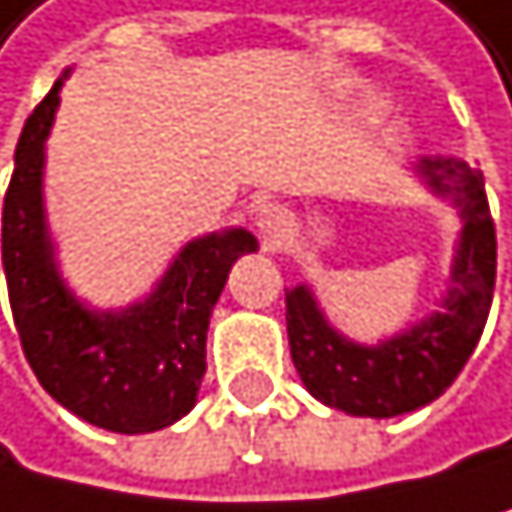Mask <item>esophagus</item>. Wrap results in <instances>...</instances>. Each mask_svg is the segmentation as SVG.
I'll return each mask as SVG.
<instances>
[{
  "mask_svg": "<svg viewBox=\"0 0 512 512\" xmlns=\"http://www.w3.org/2000/svg\"><path fill=\"white\" fill-rule=\"evenodd\" d=\"M254 226H258V232H261V238L267 245H277L280 238L286 235V229H290V216H286L283 206L264 203L258 210V216H254Z\"/></svg>",
  "mask_w": 512,
  "mask_h": 512,
  "instance_id": "34e87169",
  "label": "esophagus"
}]
</instances>
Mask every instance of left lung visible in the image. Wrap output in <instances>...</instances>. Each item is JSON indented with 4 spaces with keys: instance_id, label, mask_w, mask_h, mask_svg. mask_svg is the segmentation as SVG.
Segmentation results:
<instances>
[{
    "instance_id": "obj_1",
    "label": "left lung",
    "mask_w": 512,
    "mask_h": 512,
    "mask_svg": "<svg viewBox=\"0 0 512 512\" xmlns=\"http://www.w3.org/2000/svg\"><path fill=\"white\" fill-rule=\"evenodd\" d=\"M411 168L462 219L440 312L379 344H360L331 325L309 283L286 290V334L302 385L321 405L353 417H398L440 398L478 347L491 312L497 235L484 175L459 159L427 155Z\"/></svg>"
}]
</instances>
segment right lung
Segmentation results:
<instances>
[{"label": "right lung", "mask_w": 512, "mask_h": 512, "mask_svg": "<svg viewBox=\"0 0 512 512\" xmlns=\"http://www.w3.org/2000/svg\"><path fill=\"white\" fill-rule=\"evenodd\" d=\"M63 79L24 123L2 206L15 328L34 376L66 411L111 433H152L197 405L213 306L232 264L258 251V238L248 229L200 235L175 254L146 299L123 309L82 302L56 264L44 206L47 136Z\"/></svg>", "instance_id": "right-lung-1"}]
</instances>
